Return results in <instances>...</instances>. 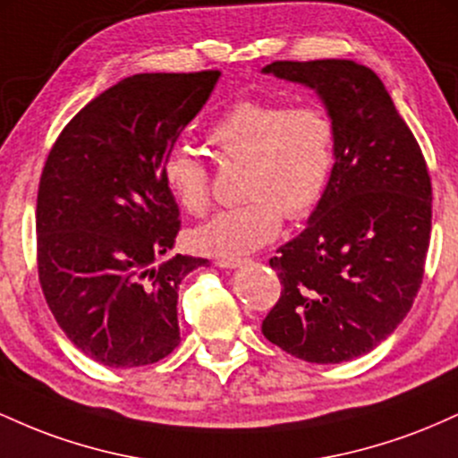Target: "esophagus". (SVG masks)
<instances>
[{
  "label": "esophagus",
  "mask_w": 458,
  "mask_h": 458,
  "mask_svg": "<svg viewBox=\"0 0 458 458\" xmlns=\"http://www.w3.org/2000/svg\"><path fill=\"white\" fill-rule=\"evenodd\" d=\"M247 259H239V256H222V259L215 260V265L224 267V269H234V267H241Z\"/></svg>",
  "instance_id": "34e87169"
}]
</instances>
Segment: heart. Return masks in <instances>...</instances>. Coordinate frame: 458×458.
<instances>
[{
	"mask_svg": "<svg viewBox=\"0 0 458 458\" xmlns=\"http://www.w3.org/2000/svg\"><path fill=\"white\" fill-rule=\"evenodd\" d=\"M222 161L245 163L243 204L213 215L191 233L204 254L236 256L271 243L284 215L301 219L317 208L335 163V123L320 105L241 101L207 131ZM167 191L182 211L202 217L211 207V172L185 146L161 163Z\"/></svg>",
	"mask_w": 458,
	"mask_h": 458,
	"instance_id": "b5f03b06",
	"label": "heart"
}]
</instances>
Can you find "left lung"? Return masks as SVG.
<instances>
[{"instance_id":"8db88e82","label":"left lung","mask_w":458,"mask_h":458,"mask_svg":"<svg viewBox=\"0 0 458 458\" xmlns=\"http://www.w3.org/2000/svg\"><path fill=\"white\" fill-rule=\"evenodd\" d=\"M335 123V163L297 239L269 260L282 293L262 334L312 364L370 353L407 317L424 277L433 217L427 161L386 86L351 60H277Z\"/></svg>"}]
</instances>
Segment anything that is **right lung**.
<instances>
[{
    "mask_svg": "<svg viewBox=\"0 0 458 458\" xmlns=\"http://www.w3.org/2000/svg\"><path fill=\"white\" fill-rule=\"evenodd\" d=\"M222 72H144L92 98L47 155L36 260L47 306L81 353L148 366L181 343L178 284L207 259L172 250L178 204L161 163Z\"/></svg>",
    "mask_w": 458,
    "mask_h": 458,
    "instance_id": "add662e5",
    "label": "right lung"
}]
</instances>
